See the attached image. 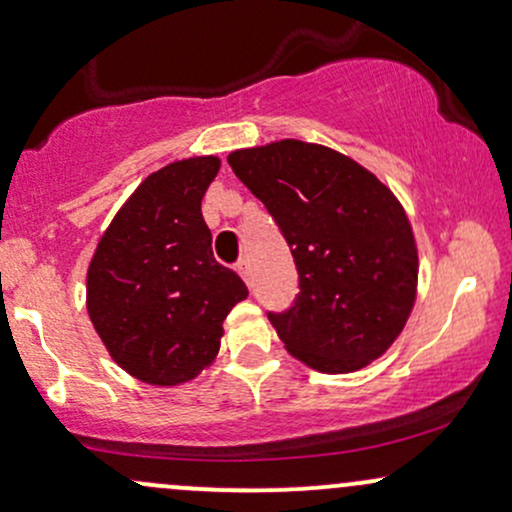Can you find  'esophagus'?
I'll list each match as a JSON object with an SVG mask.
<instances>
[{
	"label": "esophagus",
	"mask_w": 512,
	"mask_h": 512,
	"mask_svg": "<svg viewBox=\"0 0 512 512\" xmlns=\"http://www.w3.org/2000/svg\"><path fill=\"white\" fill-rule=\"evenodd\" d=\"M236 272L243 276V281H250V262L248 260H240L236 264Z\"/></svg>",
	"instance_id": "34e87169"
}]
</instances>
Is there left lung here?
Here are the masks:
<instances>
[{
    "label": "left lung",
    "mask_w": 512,
    "mask_h": 512,
    "mask_svg": "<svg viewBox=\"0 0 512 512\" xmlns=\"http://www.w3.org/2000/svg\"><path fill=\"white\" fill-rule=\"evenodd\" d=\"M289 243L298 293L269 322L286 351L320 373H354L395 344L419 286L407 211L383 180L322 144L281 139L228 154Z\"/></svg>",
    "instance_id": "8db88e82"
}]
</instances>
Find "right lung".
<instances>
[{
    "instance_id": "obj_1",
    "label": "right lung",
    "mask_w": 512,
    "mask_h": 512,
    "mask_svg": "<svg viewBox=\"0 0 512 512\" xmlns=\"http://www.w3.org/2000/svg\"><path fill=\"white\" fill-rule=\"evenodd\" d=\"M219 156L151 173L105 228L86 272V310L113 361L146 385L195 380L219 354L223 320L248 296L211 252L202 197Z\"/></svg>"
}]
</instances>
